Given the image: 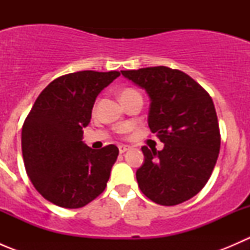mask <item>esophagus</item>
<instances>
[{"label":"esophagus","instance_id":"esophagus-1","mask_svg":"<svg viewBox=\"0 0 250 250\" xmlns=\"http://www.w3.org/2000/svg\"><path fill=\"white\" fill-rule=\"evenodd\" d=\"M129 146L128 145H118V150H120V153H123L125 152V151L129 150Z\"/></svg>","mask_w":250,"mask_h":250}]
</instances>
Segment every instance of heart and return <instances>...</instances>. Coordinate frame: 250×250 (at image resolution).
Segmentation results:
<instances>
[{
  "label": "heart",
  "instance_id": "b5f03b06",
  "mask_svg": "<svg viewBox=\"0 0 250 250\" xmlns=\"http://www.w3.org/2000/svg\"><path fill=\"white\" fill-rule=\"evenodd\" d=\"M135 94H139V93H138L137 90L132 89V88H127V89H125L122 93H121V99H122V98L132 97V95H135Z\"/></svg>",
  "mask_w": 250,
  "mask_h": 250
}]
</instances>
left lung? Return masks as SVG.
<instances>
[{
    "instance_id": "1",
    "label": "left lung",
    "mask_w": 250,
    "mask_h": 250,
    "mask_svg": "<svg viewBox=\"0 0 250 250\" xmlns=\"http://www.w3.org/2000/svg\"><path fill=\"white\" fill-rule=\"evenodd\" d=\"M150 97L148 127L163 150L143 146L137 170L141 192L161 206L190 200L204 188L220 151V130L210 95L185 72L167 66L121 71Z\"/></svg>"
}]
</instances>
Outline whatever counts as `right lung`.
Segmentation results:
<instances>
[{"mask_svg": "<svg viewBox=\"0 0 250 250\" xmlns=\"http://www.w3.org/2000/svg\"><path fill=\"white\" fill-rule=\"evenodd\" d=\"M118 71H78L41 92L21 130L25 169L35 188L55 206L81 208L106 188L118 156L115 145L94 150L82 141L98 94Z\"/></svg>", "mask_w": 250, "mask_h": 250, "instance_id": "obj_1", "label": "right lung"}]
</instances>
